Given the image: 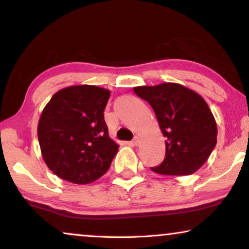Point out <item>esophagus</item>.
Listing matches in <instances>:
<instances>
[{"instance_id": "34e87169", "label": "esophagus", "mask_w": 249, "mask_h": 249, "mask_svg": "<svg viewBox=\"0 0 249 249\" xmlns=\"http://www.w3.org/2000/svg\"><path fill=\"white\" fill-rule=\"evenodd\" d=\"M130 144L132 146H138L139 144H141V139H139V137H135L134 139H132V142H130Z\"/></svg>"}]
</instances>
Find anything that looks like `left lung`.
Listing matches in <instances>:
<instances>
[{
  "label": "left lung",
  "instance_id": "1",
  "mask_svg": "<svg viewBox=\"0 0 249 249\" xmlns=\"http://www.w3.org/2000/svg\"><path fill=\"white\" fill-rule=\"evenodd\" d=\"M155 112L165 139V158L152 168L159 175L188 176L196 172L216 145V122L204 98L176 83L135 87Z\"/></svg>",
  "mask_w": 249,
  "mask_h": 249
}]
</instances>
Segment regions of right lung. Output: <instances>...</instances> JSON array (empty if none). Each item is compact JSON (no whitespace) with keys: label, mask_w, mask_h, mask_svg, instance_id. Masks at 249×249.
<instances>
[{"label":"right lung","mask_w":249,"mask_h":249,"mask_svg":"<svg viewBox=\"0 0 249 249\" xmlns=\"http://www.w3.org/2000/svg\"><path fill=\"white\" fill-rule=\"evenodd\" d=\"M110 90L78 85L55 93L44 107L37 135L44 162L59 178L86 185L110 168L119 145L104 120Z\"/></svg>","instance_id":"obj_1"}]
</instances>
